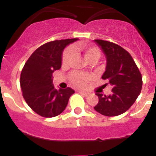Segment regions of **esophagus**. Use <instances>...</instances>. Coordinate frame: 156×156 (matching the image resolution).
Listing matches in <instances>:
<instances>
[{
	"mask_svg": "<svg viewBox=\"0 0 156 156\" xmlns=\"http://www.w3.org/2000/svg\"><path fill=\"white\" fill-rule=\"evenodd\" d=\"M79 93L80 94H82L83 96H84V97H87V96L89 95V93L84 92V91H83V90H79Z\"/></svg>",
	"mask_w": 156,
	"mask_h": 156,
	"instance_id": "1",
	"label": "esophagus"
}]
</instances>
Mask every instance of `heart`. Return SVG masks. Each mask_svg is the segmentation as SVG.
<instances>
[{
  "label": "heart",
  "mask_w": 156,
  "mask_h": 156,
  "mask_svg": "<svg viewBox=\"0 0 156 156\" xmlns=\"http://www.w3.org/2000/svg\"><path fill=\"white\" fill-rule=\"evenodd\" d=\"M74 49L76 51L82 52L86 59L89 62L96 63L101 58V50L95 45H90L84 42H80L74 46ZM74 49L72 47H69L64 51L62 58V62L63 65L68 66L71 63L75 55ZM91 79H92L91 76L80 72H73L69 76V80L71 83L79 87H84L87 83L90 80H91Z\"/></svg>",
  "instance_id": "b5f03b06"
}]
</instances>
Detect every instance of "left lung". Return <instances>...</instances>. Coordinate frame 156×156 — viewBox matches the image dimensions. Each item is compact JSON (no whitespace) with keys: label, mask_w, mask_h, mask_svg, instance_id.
I'll use <instances>...</instances> for the list:
<instances>
[{"label":"left lung","mask_w":156,"mask_h":156,"mask_svg":"<svg viewBox=\"0 0 156 156\" xmlns=\"http://www.w3.org/2000/svg\"><path fill=\"white\" fill-rule=\"evenodd\" d=\"M106 57V69L102 79L113 87L110 95L97 93L99 98L94 110L108 117L118 116L135 103L142 87V77L132 57L126 50L113 42L95 39Z\"/></svg>","instance_id":"left-lung-1"}]
</instances>
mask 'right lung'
Masks as SVG:
<instances>
[{"instance_id":"add662e5","label":"right lung","mask_w":156,"mask_h":156,"mask_svg":"<svg viewBox=\"0 0 156 156\" xmlns=\"http://www.w3.org/2000/svg\"><path fill=\"white\" fill-rule=\"evenodd\" d=\"M78 38L55 40L37 48L22 69L20 78L23 97L36 114L45 118H53L66 109L74 90L55 89L52 73L62 66L64 48Z\"/></svg>"}]
</instances>
